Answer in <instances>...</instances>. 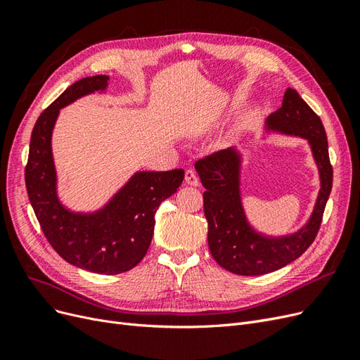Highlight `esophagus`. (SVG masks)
I'll return each instance as SVG.
<instances>
[{
  "instance_id": "1",
  "label": "esophagus",
  "mask_w": 360,
  "mask_h": 360,
  "mask_svg": "<svg viewBox=\"0 0 360 360\" xmlns=\"http://www.w3.org/2000/svg\"><path fill=\"white\" fill-rule=\"evenodd\" d=\"M184 180H186V184H191V186H198L200 183L197 172L193 169H186V172H184Z\"/></svg>"
}]
</instances>
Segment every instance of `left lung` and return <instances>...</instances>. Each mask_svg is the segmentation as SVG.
<instances>
[{
  "instance_id": "obj_1",
  "label": "left lung",
  "mask_w": 360,
  "mask_h": 360,
  "mask_svg": "<svg viewBox=\"0 0 360 360\" xmlns=\"http://www.w3.org/2000/svg\"><path fill=\"white\" fill-rule=\"evenodd\" d=\"M267 127L309 141L320 169L321 189L307 226L291 236L264 237L255 233L246 221L238 191L240 159L236 150L214 151L195 162L205 188L202 200L210 252L217 264L236 275H266L297 259L317 237L332 191L333 169L324 126L296 90L287 89L282 106L269 115Z\"/></svg>"
}]
</instances>
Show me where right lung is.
<instances>
[{"instance_id": "obj_1", "label": "right lung", "mask_w": 360, "mask_h": 360, "mask_svg": "<svg viewBox=\"0 0 360 360\" xmlns=\"http://www.w3.org/2000/svg\"><path fill=\"white\" fill-rule=\"evenodd\" d=\"M108 81L106 75L76 81L40 114L31 134L25 186L41 231L61 258L93 274L118 275L146 257L155 233V213L163 200L177 192L184 171L136 172L97 213H72L60 204L51 150L60 108L81 96L105 90Z\"/></svg>"}]
</instances>
